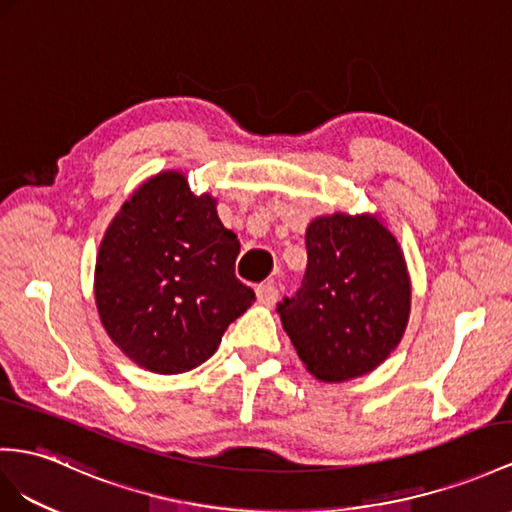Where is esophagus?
<instances>
[{"label":"esophagus","mask_w":512,"mask_h":512,"mask_svg":"<svg viewBox=\"0 0 512 512\" xmlns=\"http://www.w3.org/2000/svg\"><path fill=\"white\" fill-rule=\"evenodd\" d=\"M255 294H257V300L261 305H274L279 300V290L277 285L274 283H261L255 287Z\"/></svg>","instance_id":"1"}]
</instances>
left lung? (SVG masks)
Here are the masks:
<instances>
[{
    "mask_svg": "<svg viewBox=\"0 0 512 512\" xmlns=\"http://www.w3.org/2000/svg\"><path fill=\"white\" fill-rule=\"evenodd\" d=\"M303 287L283 298L279 313L300 361L322 383L374 372L409 324L411 277L383 218L316 216L305 233Z\"/></svg>",
    "mask_w": 512,
    "mask_h": 512,
    "instance_id": "left-lung-1",
    "label": "left lung"
}]
</instances>
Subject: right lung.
Listing matches in <instances>:
<instances>
[{
  "instance_id": "right-lung-1",
  "label": "right lung",
  "mask_w": 512,
  "mask_h": 512,
  "mask_svg": "<svg viewBox=\"0 0 512 512\" xmlns=\"http://www.w3.org/2000/svg\"><path fill=\"white\" fill-rule=\"evenodd\" d=\"M216 205L209 192L190 190L186 173L162 170L131 192L103 233L99 320L114 346L153 374L199 368L255 300L235 279L240 242Z\"/></svg>"
}]
</instances>
